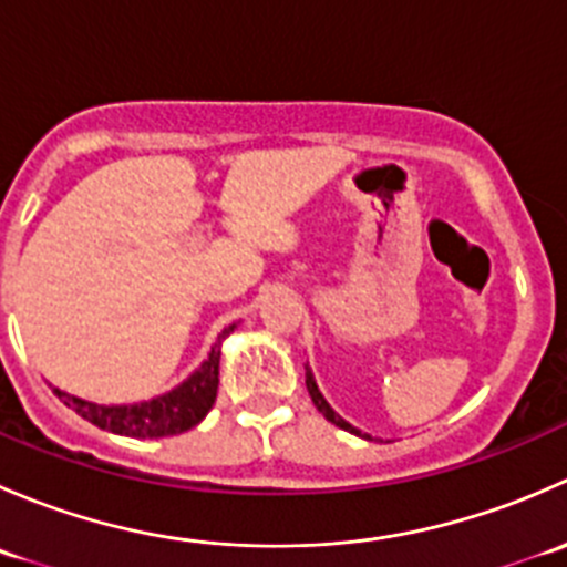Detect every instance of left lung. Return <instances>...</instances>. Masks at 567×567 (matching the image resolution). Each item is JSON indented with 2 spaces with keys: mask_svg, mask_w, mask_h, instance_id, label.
Listing matches in <instances>:
<instances>
[{
  "mask_svg": "<svg viewBox=\"0 0 567 567\" xmlns=\"http://www.w3.org/2000/svg\"><path fill=\"white\" fill-rule=\"evenodd\" d=\"M307 392H310V398H312V403H316V409L320 411V414L326 416V420L331 422V425H337V427H342V431H348V433H357V436H362V431H357V427L351 425V422H346L342 420L340 414H337L334 409H331L329 403H326V398L323 394H320V390H318V384H316V375H312V370H310V364H307ZM362 439H370L368 433H364Z\"/></svg>",
  "mask_w": 567,
  "mask_h": 567,
  "instance_id": "obj_1",
  "label": "left lung"
}]
</instances>
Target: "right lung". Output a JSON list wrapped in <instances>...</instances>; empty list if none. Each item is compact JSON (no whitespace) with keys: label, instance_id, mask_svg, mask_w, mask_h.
I'll use <instances>...</instances> for the list:
<instances>
[{"label":"right lung","instance_id":"right-lung-1","mask_svg":"<svg viewBox=\"0 0 567 567\" xmlns=\"http://www.w3.org/2000/svg\"><path fill=\"white\" fill-rule=\"evenodd\" d=\"M236 329V323L227 326L219 334L216 346L210 348L208 359L188 375L186 381L175 386V390L158 394V398L140 400V403H120L104 405L93 403V400H82L76 394H68L56 390L54 394L84 416L87 422L99 425L101 431L117 433V436L131 439H162L175 436V433L192 431L197 422L205 420L210 409H214L216 390H219V359H221V340Z\"/></svg>","mask_w":567,"mask_h":567}]
</instances>
